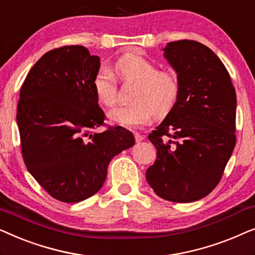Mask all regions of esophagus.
<instances>
[{
	"label": "esophagus",
	"mask_w": 255,
	"mask_h": 255,
	"mask_svg": "<svg viewBox=\"0 0 255 255\" xmlns=\"http://www.w3.org/2000/svg\"><path fill=\"white\" fill-rule=\"evenodd\" d=\"M134 138H135V141L137 142H140L144 140V135H141L140 133H138V132H134Z\"/></svg>",
	"instance_id": "34e87169"
}]
</instances>
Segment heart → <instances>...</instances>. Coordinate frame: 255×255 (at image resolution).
Returning a JSON list of instances; mask_svg holds the SVG:
<instances>
[{
	"label": "heart",
	"mask_w": 255,
	"mask_h": 255,
	"mask_svg": "<svg viewBox=\"0 0 255 255\" xmlns=\"http://www.w3.org/2000/svg\"><path fill=\"white\" fill-rule=\"evenodd\" d=\"M122 81L135 83L131 101L133 103L111 110L110 122L125 128H135L154 118H163L175 106L180 93L179 80L170 72L158 71L152 61L137 53H127L115 64ZM94 90L103 106L113 107L117 101V85L106 67L96 72Z\"/></svg>",
	"instance_id": "heart-1"
}]
</instances>
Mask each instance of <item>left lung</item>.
<instances>
[{"mask_svg": "<svg viewBox=\"0 0 255 255\" xmlns=\"http://www.w3.org/2000/svg\"><path fill=\"white\" fill-rule=\"evenodd\" d=\"M162 51L180 93L148 135L156 160L146 180L163 200L189 203L214 190L235 148L236 90L225 66L205 45L177 40Z\"/></svg>", "mask_w": 255, "mask_h": 255, "instance_id": "8db88e82", "label": "left lung"}]
</instances>
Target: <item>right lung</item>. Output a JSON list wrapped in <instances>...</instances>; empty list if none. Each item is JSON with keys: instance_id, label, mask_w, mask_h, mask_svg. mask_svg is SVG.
Instances as JSON below:
<instances>
[{"instance_id": "right-lung-1", "label": "right lung", "mask_w": 255, "mask_h": 255, "mask_svg": "<svg viewBox=\"0 0 255 255\" xmlns=\"http://www.w3.org/2000/svg\"><path fill=\"white\" fill-rule=\"evenodd\" d=\"M101 62L80 45L48 51L20 88L17 125L29 173L55 200L76 203L95 195L115 155L134 145L122 127L103 125L93 81Z\"/></svg>"}]
</instances>
